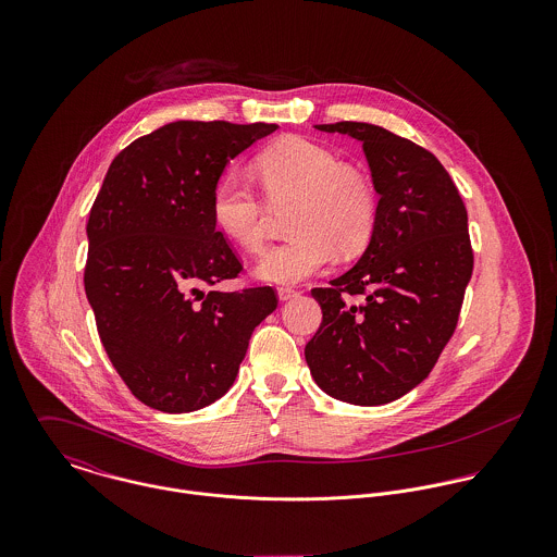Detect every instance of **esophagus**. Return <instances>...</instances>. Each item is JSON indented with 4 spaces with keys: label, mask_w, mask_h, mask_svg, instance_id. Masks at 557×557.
<instances>
[{
    "label": "esophagus",
    "mask_w": 557,
    "mask_h": 557,
    "mask_svg": "<svg viewBox=\"0 0 557 557\" xmlns=\"http://www.w3.org/2000/svg\"><path fill=\"white\" fill-rule=\"evenodd\" d=\"M296 296H300V292L296 289V287H289V285H283V287H278V298L285 302V300H292V298H296Z\"/></svg>",
    "instance_id": "1"
}]
</instances>
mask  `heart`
<instances>
[{
    "instance_id": "obj_1",
    "label": "heart",
    "mask_w": 557,
    "mask_h": 557,
    "mask_svg": "<svg viewBox=\"0 0 557 557\" xmlns=\"http://www.w3.org/2000/svg\"><path fill=\"white\" fill-rule=\"evenodd\" d=\"M265 199L239 175H225L212 195L216 227L248 252H261L272 210L289 212L294 238L270 248L259 276L272 283H298L336 255L362 252L375 234L380 195L373 177L307 137H285L257 157Z\"/></svg>"
}]
</instances>
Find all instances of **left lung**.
Masks as SVG:
<instances>
[{
    "label": "left lung",
    "instance_id": "left-lung-1",
    "mask_svg": "<svg viewBox=\"0 0 557 557\" xmlns=\"http://www.w3.org/2000/svg\"><path fill=\"white\" fill-rule=\"evenodd\" d=\"M318 128L362 141L380 219L360 261L311 289L323 318L305 356L330 397L384 405L426 380L457 327L474 270L468 210L422 146L367 122Z\"/></svg>",
    "mask_w": 557,
    "mask_h": 557
}]
</instances>
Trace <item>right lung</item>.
Here are the masks:
<instances>
[{"instance_id": "1", "label": "right lung", "mask_w": 557, "mask_h": 557, "mask_svg": "<svg viewBox=\"0 0 557 557\" xmlns=\"http://www.w3.org/2000/svg\"><path fill=\"white\" fill-rule=\"evenodd\" d=\"M276 124L171 122L135 139L107 171L87 221L85 294L128 391L166 413L201 409L236 382L274 287L216 292L238 252L216 230L225 164Z\"/></svg>"}]
</instances>
